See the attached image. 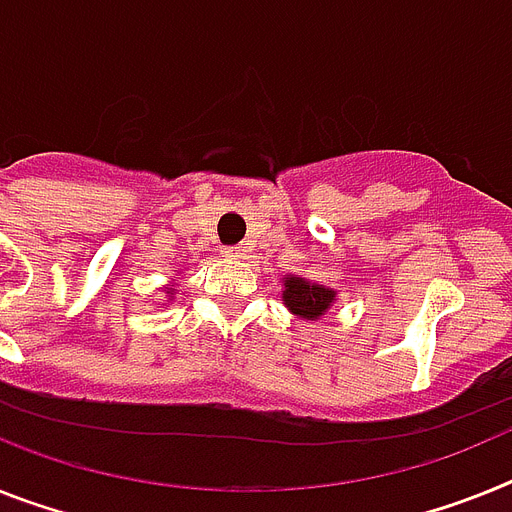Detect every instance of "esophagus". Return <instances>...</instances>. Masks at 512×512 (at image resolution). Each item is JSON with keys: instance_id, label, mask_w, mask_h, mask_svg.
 Masks as SVG:
<instances>
[{"instance_id": "1", "label": "esophagus", "mask_w": 512, "mask_h": 512, "mask_svg": "<svg viewBox=\"0 0 512 512\" xmlns=\"http://www.w3.org/2000/svg\"><path fill=\"white\" fill-rule=\"evenodd\" d=\"M221 255L226 257V260H244V257H247V247H239V244H236V247H223Z\"/></svg>"}]
</instances>
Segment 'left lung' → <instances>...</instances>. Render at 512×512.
Wrapping results in <instances>:
<instances>
[{
	"label": "left lung",
	"mask_w": 512,
	"mask_h": 512,
	"mask_svg": "<svg viewBox=\"0 0 512 512\" xmlns=\"http://www.w3.org/2000/svg\"><path fill=\"white\" fill-rule=\"evenodd\" d=\"M281 286V302L286 304L291 315L302 317V320H320L336 304V291L322 283L309 281V278L286 276Z\"/></svg>",
	"instance_id": "1"
}]
</instances>
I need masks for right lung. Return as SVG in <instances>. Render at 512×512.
<instances>
[{
    "mask_svg": "<svg viewBox=\"0 0 512 512\" xmlns=\"http://www.w3.org/2000/svg\"><path fill=\"white\" fill-rule=\"evenodd\" d=\"M163 294H166V299H169V302H174L176 283H166V286H163Z\"/></svg>",
    "mask_w": 512,
    "mask_h": 512,
    "instance_id": "right-lung-1",
    "label": "right lung"
}]
</instances>
